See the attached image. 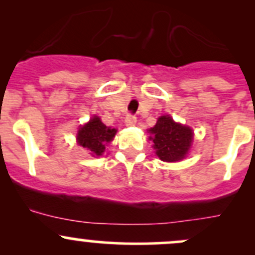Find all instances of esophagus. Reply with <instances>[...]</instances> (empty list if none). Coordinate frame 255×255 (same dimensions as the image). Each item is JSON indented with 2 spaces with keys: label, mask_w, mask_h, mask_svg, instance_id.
<instances>
[{
  "label": "esophagus",
  "mask_w": 255,
  "mask_h": 255,
  "mask_svg": "<svg viewBox=\"0 0 255 255\" xmlns=\"http://www.w3.org/2000/svg\"><path fill=\"white\" fill-rule=\"evenodd\" d=\"M135 123H137V118H135V116L133 115H127L125 118V125L128 126V127H132V126H135Z\"/></svg>",
  "instance_id": "34e87169"
}]
</instances>
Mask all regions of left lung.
Here are the masks:
<instances>
[{
    "label": "left lung",
    "mask_w": 255,
    "mask_h": 255,
    "mask_svg": "<svg viewBox=\"0 0 255 255\" xmlns=\"http://www.w3.org/2000/svg\"><path fill=\"white\" fill-rule=\"evenodd\" d=\"M154 149L163 161H179L186 156L192 142V130L174 122L169 116H161L156 125L149 129Z\"/></svg>",
    "instance_id": "8db88e82"
}]
</instances>
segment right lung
<instances>
[{
  "instance_id": "right-lung-1",
  "label": "right lung",
  "mask_w": 255,
  "mask_h": 255,
  "mask_svg": "<svg viewBox=\"0 0 255 255\" xmlns=\"http://www.w3.org/2000/svg\"><path fill=\"white\" fill-rule=\"evenodd\" d=\"M117 130L110 128L95 116L89 123L82 126L78 132V143L90 151L91 155H102L105 145L115 137Z\"/></svg>"
}]
</instances>
